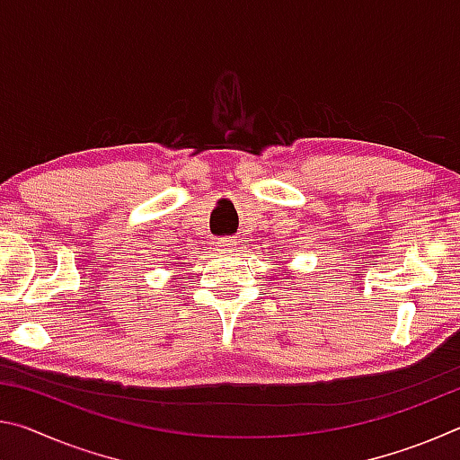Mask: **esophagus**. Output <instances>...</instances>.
<instances>
[{
  "label": "esophagus",
  "instance_id": "esophagus-1",
  "mask_svg": "<svg viewBox=\"0 0 460 460\" xmlns=\"http://www.w3.org/2000/svg\"><path fill=\"white\" fill-rule=\"evenodd\" d=\"M235 245H237V239L235 237H221V239H217V249H219V252H223V253L233 252V249H235Z\"/></svg>",
  "mask_w": 460,
  "mask_h": 460
}]
</instances>
